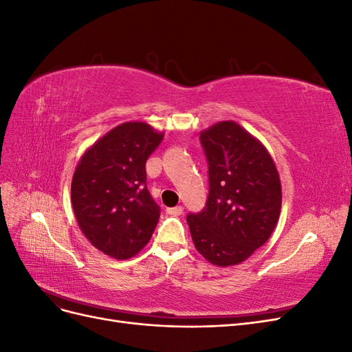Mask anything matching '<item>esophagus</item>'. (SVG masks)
<instances>
[{
  "instance_id": "34e87169",
  "label": "esophagus",
  "mask_w": 352,
  "mask_h": 352,
  "mask_svg": "<svg viewBox=\"0 0 352 352\" xmlns=\"http://www.w3.org/2000/svg\"><path fill=\"white\" fill-rule=\"evenodd\" d=\"M167 214L170 216H180L184 212V207L182 206H177V207H172V208H167Z\"/></svg>"
}]
</instances>
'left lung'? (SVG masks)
I'll return each instance as SVG.
<instances>
[{
	"mask_svg": "<svg viewBox=\"0 0 352 352\" xmlns=\"http://www.w3.org/2000/svg\"><path fill=\"white\" fill-rule=\"evenodd\" d=\"M199 141L210 189L206 207L186 221L202 257L228 267L247 260L270 238L280 216V179L265 146L235 122L212 124Z\"/></svg>",
	"mask_w": 352,
	"mask_h": 352,
	"instance_id": "1",
	"label": "left lung"
}]
</instances>
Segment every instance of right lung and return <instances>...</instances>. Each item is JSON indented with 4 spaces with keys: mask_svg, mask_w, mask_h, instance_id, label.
Here are the masks:
<instances>
[{
    "mask_svg": "<svg viewBox=\"0 0 352 352\" xmlns=\"http://www.w3.org/2000/svg\"><path fill=\"white\" fill-rule=\"evenodd\" d=\"M145 122L122 123L88 148L72 179V206L83 235L116 260L140 252L160 219L145 163L163 141Z\"/></svg>",
    "mask_w": 352,
    "mask_h": 352,
    "instance_id": "1",
    "label": "right lung"
}]
</instances>
